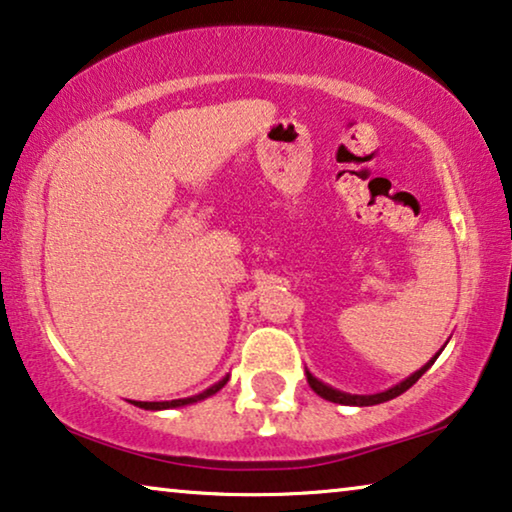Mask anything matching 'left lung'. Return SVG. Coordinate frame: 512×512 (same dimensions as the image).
<instances>
[{
    "mask_svg": "<svg viewBox=\"0 0 512 512\" xmlns=\"http://www.w3.org/2000/svg\"><path fill=\"white\" fill-rule=\"evenodd\" d=\"M443 348H445V345H443ZM443 348H441V350H443ZM441 350H438L436 355L431 357L429 362L424 364L420 371L410 373V376H408L406 380H401V383L390 387V390L378 392V394H350V392H341V390H336V387L322 383V380L315 378L313 373L308 371V369H306V378H308V385H311V390H313L315 394H318V397H322V399L334 401V403H341V406H376V403H385V401H390V399H394V397H399V394H403L406 390H410V387H413V385L417 383V380L422 378V373L427 371V369H431V364L436 362V357L441 355Z\"/></svg>",
    "mask_w": 512,
    "mask_h": 512,
    "instance_id": "1",
    "label": "left lung"
}]
</instances>
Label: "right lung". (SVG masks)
<instances>
[{"mask_svg": "<svg viewBox=\"0 0 512 512\" xmlns=\"http://www.w3.org/2000/svg\"><path fill=\"white\" fill-rule=\"evenodd\" d=\"M229 380V373L222 380H218V383L208 387V390H204L201 394H194V397H187V399H174V401H129L134 403V406H139L143 410H167V408H183V406H190V403H197V401H204L208 397H213L215 392H220L222 387L227 385Z\"/></svg>", "mask_w": 512, "mask_h": 512, "instance_id": "1", "label": "right lung"}]
</instances>
